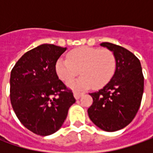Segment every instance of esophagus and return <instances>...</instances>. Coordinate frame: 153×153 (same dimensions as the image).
I'll return each mask as SVG.
<instances>
[{
  "instance_id": "obj_1",
  "label": "esophagus",
  "mask_w": 153,
  "mask_h": 153,
  "mask_svg": "<svg viewBox=\"0 0 153 153\" xmlns=\"http://www.w3.org/2000/svg\"><path fill=\"white\" fill-rule=\"evenodd\" d=\"M73 95L76 100H78V99H80L81 96H82V95H83V93H81V92H78V91H74Z\"/></svg>"
}]
</instances>
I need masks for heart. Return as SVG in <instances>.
Segmentation results:
<instances>
[{
  "label": "heart",
  "instance_id": "obj_1",
  "mask_svg": "<svg viewBox=\"0 0 153 153\" xmlns=\"http://www.w3.org/2000/svg\"><path fill=\"white\" fill-rule=\"evenodd\" d=\"M56 73L67 82L79 72L82 76L68 82L73 89H88L94 86L100 88L105 86L114 75L116 59L111 51L82 47L71 51L67 59H59L55 65Z\"/></svg>",
  "mask_w": 153,
  "mask_h": 153
}]
</instances>
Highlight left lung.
<instances>
[{"label": "left lung", "instance_id": "8db88e82", "mask_svg": "<svg viewBox=\"0 0 153 153\" xmlns=\"http://www.w3.org/2000/svg\"><path fill=\"white\" fill-rule=\"evenodd\" d=\"M100 46L113 53L116 70L103 88L89 94L94 101L88 113L100 129L114 132L129 124L137 113L143 95L144 76L140 62L131 52L110 42Z\"/></svg>", "mask_w": 153, "mask_h": 153}]
</instances>
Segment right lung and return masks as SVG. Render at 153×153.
I'll list each match as a JSON object with an SVG mask.
<instances>
[{"label": "right lung", "mask_w": 153, "mask_h": 153, "mask_svg": "<svg viewBox=\"0 0 153 153\" xmlns=\"http://www.w3.org/2000/svg\"><path fill=\"white\" fill-rule=\"evenodd\" d=\"M66 49L53 44L40 45L22 56L11 71L13 109L21 123L39 135L58 131L69 108L76 102L73 93L56 73V63Z\"/></svg>", "instance_id": "obj_1"}]
</instances>
